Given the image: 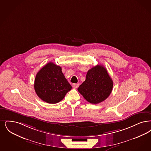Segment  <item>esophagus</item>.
<instances>
[{
    "label": "esophagus",
    "instance_id": "34e87169",
    "mask_svg": "<svg viewBox=\"0 0 151 151\" xmlns=\"http://www.w3.org/2000/svg\"><path fill=\"white\" fill-rule=\"evenodd\" d=\"M73 88H75V89H76V88H78V84H73Z\"/></svg>",
    "mask_w": 151,
    "mask_h": 151
}]
</instances>
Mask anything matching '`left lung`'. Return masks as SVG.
I'll use <instances>...</instances> for the list:
<instances>
[{
    "label": "left lung",
    "instance_id": "left-lung-1",
    "mask_svg": "<svg viewBox=\"0 0 151 151\" xmlns=\"http://www.w3.org/2000/svg\"><path fill=\"white\" fill-rule=\"evenodd\" d=\"M113 85L106 68L102 65H97L88 71L85 80L78 91L88 102L98 104L109 97Z\"/></svg>",
    "mask_w": 151,
    "mask_h": 151
}]
</instances>
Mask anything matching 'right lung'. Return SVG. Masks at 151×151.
Segmentation results:
<instances>
[{
    "label": "right lung",
    "instance_id": "obj_1",
    "mask_svg": "<svg viewBox=\"0 0 151 151\" xmlns=\"http://www.w3.org/2000/svg\"><path fill=\"white\" fill-rule=\"evenodd\" d=\"M72 88L60 66L49 62L37 73L34 82L36 94L45 102H60Z\"/></svg>",
    "mask_w": 151,
    "mask_h": 151
}]
</instances>
